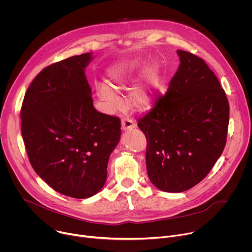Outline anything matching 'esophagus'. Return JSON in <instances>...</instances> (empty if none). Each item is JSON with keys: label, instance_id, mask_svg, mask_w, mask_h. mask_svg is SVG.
Returning <instances> with one entry per match:
<instances>
[{"label": "esophagus", "instance_id": "1", "mask_svg": "<svg viewBox=\"0 0 252 252\" xmlns=\"http://www.w3.org/2000/svg\"><path fill=\"white\" fill-rule=\"evenodd\" d=\"M121 127L124 131H129V130H132V129L135 128V123L132 119L124 118L121 121Z\"/></svg>", "mask_w": 252, "mask_h": 252}]
</instances>
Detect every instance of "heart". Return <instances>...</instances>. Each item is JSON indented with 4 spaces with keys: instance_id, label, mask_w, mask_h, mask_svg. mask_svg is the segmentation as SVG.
<instances>
[{
    "instance_id": "b5f03b06",
    "label": "heart",
    "mask_w": 252,
    "mask_h": 252,
    "mask_svg": "<svg viewBox=\"0 0 252 252\" xmlns=\"http://www.w3.org/2000/svg\"><path fill=\"white\" fill-rule=\"evenodd\" d=\"M141 63L137 62L121 63L115 65L109 72V85L96 87V95L108 112H112L120 106V99L116 91L129 89L141 72ZM158 81V70L156 66H150L144 75V80L135 87L128 98L129 104L137 111L149 110L156 98Z\"/></svg>"
}]
</instances>
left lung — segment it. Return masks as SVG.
<instances>
[{"mask_svg":"<svg viewBox=\"0 0 252 252\" xmlns=\"http://www.w3.org/2000/svg\"><path fill=\"white\" fill-rule=\"evenodd\" d=\"M177 52L181 63L167 92L138 120L148 178L168 192L206 178L224 150L229 124V103L215 73L199 56Z\"/></svg>","mask_w":252,"mask_h":252,"instance_id":"obj_1","label":"left lung"}]
</instances>
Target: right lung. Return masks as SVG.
<instances>
[{
	"label": "right lung",
	"mask_w": 252,
	"mask_h": 252,
	"mask_svg": "<svg viewBox=\"0 0 252 252\" xmlns=\"http://www.w3.org/2000/svg\"><path fill=\"white\" fill-rule=\"evenodd\" d=\"M92 53L43 68L29 86L21 108V132L29 161L49 187L86 199L106 183L110 154L121 121L94 108L85 68Z\"/></svg>",
	"instance_id": "add662e5"
}]
</instances>
